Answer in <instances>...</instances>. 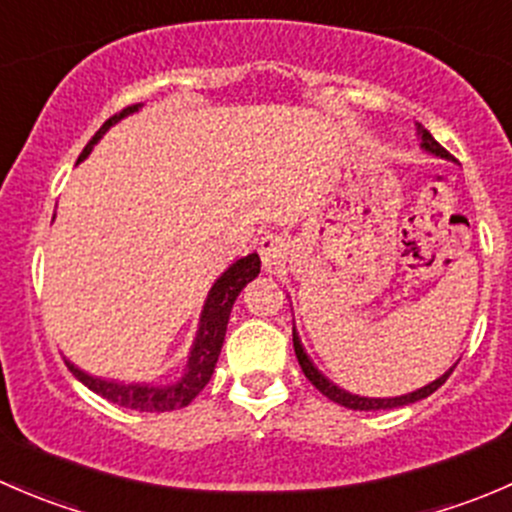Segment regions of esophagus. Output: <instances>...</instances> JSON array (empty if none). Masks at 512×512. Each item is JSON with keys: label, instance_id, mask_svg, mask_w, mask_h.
Returning <instances> with one entry per match:
<instances>
[{"label": "esophagus", "instance_id": "1", "mask_svg": "<svg viewBox=\"0 0 512 512\" xmlns=\"http://www.w3.org/2000/svg\"><path fill=\"white\" fill-rule=\"evenodd\" d=\"M289 255V240L287 237L277 235V232H267L265 237L260 240V257H262V265L267 270H277L287 262Z\"/></svg>", "mask_w": 512, "mask_h": 512}]
</instances>
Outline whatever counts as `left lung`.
I'll list each match as a JSON object with an SVG mask.
<instances>
[{"mask_svg":"<svg viewBox=\"0 0 512 512\" xmlns=\"http://www.w3.org/2000/svg\"><path fill=\"white\" fill-rule=\"evenodd\" d=\"M416 131H418V136H421V148H423V151L433 153V156H438V158H446V160H451V158H453L451 153H448L446 148H443L441 143H438L436 138H433L431 133H428L426 128L421 126V123H418V128H416ZM292 342H294V354H297V361H299V366H302L304 376H307V379L312 381V384L317 386V389L322 391V394L327 396V399H332L334 404H339V406H347V409H354V411L399 409V406H409V404H414V401H421V399H426V396H431L433 391H436V389H441V386L446 384V379H448V376H451V371L456 369V364H453L451 369L446 371V374H443V376H438L436 381H431V384H426V386H423V389H416V391H411V394H404V396H391V399H369V396H356V394H349V391L339 389L337 384H332V381H329L327 376H324L322 371H319L317 366L312 364V359H309L307 352H304L302 342H299V334H297V329H292Z\"/></svg>","mask_w":512,"mask_h":512,"instance_id":"8db88e82","label":"left lung"}]
</instances>
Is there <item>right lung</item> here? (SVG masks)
I'll return each mask as SVG.
<instances>
[{
  "label": "right lung",
  "instance_id": "right-lung-1",
  "mask_svg": "<svg viewBox=\"0 0 512 512\" xmlns=\"http://www.w3.org/2000/svg\"><path fill=\"white\" fill-rule=\"evenodd\" d=\"M141 108V103L136 106L123 108L121 113L108 118L101 128L96 131V136L86 143V148L81 151L79 163L91 153V148L101 141L103 133L118 123L121 118H126L128 113H136ZM260 275V255L252 252V255L240 257L237 262H232L223 275L215 280V285L210 287L208 299L203 304V314H200L198 334H195L193 349H190L188 366H185V374L180 376L175 384L168 386H151V384H116V381L96 379L89 376L86 371H81L79 366H74L71 361H66L71 374L81 381V384L89 386L91 391L98 396H103L111 404L123 406V409L133 411H148V414H160V411H173L188 406L200 391L205 389V384L213 376L215 364H218L220 349H223L225 332H227V319H230L232 304H235L237 294L242 292V287L247 282H252Z\"/></svg>",
  "mask_w": 512,
  "mask_h": 512
}]
</instances>
